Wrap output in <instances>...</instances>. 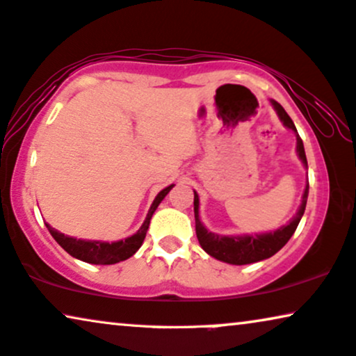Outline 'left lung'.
<instances>
[{"instance_id": "left-lung-1", "label": "left lung", "mask_w": 356, "mask_h": 356, "mask_svg": "<svg viewBox=\"0 0 356 356\" xmlns=\"http://www.w3.org/2000/svg\"><path fill=\"white\" fill-rule=\"evenodd\" d=\"M272 106L277 111L280 120L285 123L288 129H291L296 134V151L300 156L302 164L307 165L305 146H302V140L298 135L296 127L290 115L285 112L280 104L272 101ZM307 193H309V181L306 182L305 195H302V202L300 210H298L296 216L288 222L286 226H282L280 229L273 231V233L267 234H255V236H220L215 233L207 231V227L202 225L200 218H198V195L197 192H193V213H195V233L197 239L200 243L202 249L207 254H210L211 257H215L221 262L233 264V265H245V264H254L259 260L272 257L273 254H277L283 245H285L293 233L296 231L298 225H300L302 213H305L306 202H307Z\"/></svg>"}]
</instances>
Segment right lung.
Returning a JSON list of instances; mask_svg holds the SVG:
<instances>
[{"instance_id":"right-lung-1","label":"right lung","mask_w":356,"mask_h":356,"mask_svg":"<svg viewBox=\"0 0 356 356\" xmlns=\"http://www.w3.org/2000/svg\"><path fill=\"white\" fill-rule=\"evenodd\" d=\"M172 186L165 187L164 191H161L158 195H156L153 205H151L148 216L143 222V226L140 227L138 233L130 236L125 241H117V243H101V241H83V239H74L70 238V236H65L63 233H58L55 227H51L50 225H47L49 227L50 234L54 236V239L58 243L61 248H63L66 252L73 257L83 260V262L88 264H96V265H111V264H117L122 262V260H127L131 257L136 250L140 249V245L143 244V241L146 238V231L149 227V220L153 216V213L156 211V208L163 198L168 195Z\"/></svg>"}]
</instances>
